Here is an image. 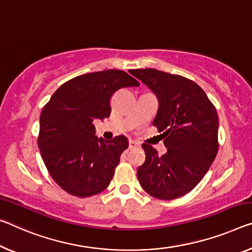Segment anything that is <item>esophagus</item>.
<instances>
[{
	"instance_id": "esophagus-1",
	"label": "esophagus",
	"mask_w": 252,
	"mask_h": 252,
	"mask_svg": "<svg viewBox=\"0 0 252 252\" xmlns=\"http://www.w3.org/2000/svg\"><path fill=\"white\" fill-rule=\"evenodd\" d=\"M139 147H140V145H139V143H137L135 141H133V140H131L129 142V149H135V148H139Z\"/></svg>"
}]
</instances>
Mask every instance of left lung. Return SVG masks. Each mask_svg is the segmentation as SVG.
<instances>
[{
	"mask_svg": "<svg viewBox=\"0 0 252 252\" xmlns=\"http://www.w3.org/2000/svg\"><path fill=\"white\" fill-rule=\"evenodd\" d=\"M158 98L153 125L163 132L167 153L143 143L146 160L137 170L139 183L150 196L174 199L184 196L202 181L217 157V109L196 83L154 68L133 69Z\"/></svg>",
	"mask_w": 252,
	"mask_h": 252,
	"instance_id": "obj_1",
	"label": "left lung"
}]
</instances>
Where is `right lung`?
<instances>
[{"mask_svg": "<svg viewBox=\"0 0 252 252\" xmlns=\"http://www.w3.org/2000/svg\"><path fill=\"white\" fill-rule=\"evenodd\" d=\"M139 85L119 69L84 74L63 83L43 106L38 147L50 176L67 193L89 197L110 185L129 141L125 135L98 139L93 121L110 117L115 91Z\"/></svg>", "mask_w": 252, "mask_h": 252, "instance_id": "obj_1", "label": "right lung"}]
</instances>
